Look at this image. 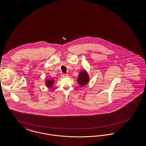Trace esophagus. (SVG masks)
<instances>
[{"label": "esophagus", "mask_w": 146, "mask_h": 146, "mask_svg": "<svg viewBox=\"0 0 146 146\" xmlns=\"http://www.w3.org/2000/svg\"><path fill=\"white\" fill-rule=\"evenodd\" d=\"M61 76H68V74H65V73H62V74H61Z\"/></svg>", "instance_id": "esophagus-1"}]
</instances>
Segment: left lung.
I'll list each match as a JSON object with an SVG mask.
<instances>
[{
	"label": "left lung",
	"mask_w": 146,
	"mask_h": 146,
	"mask_svg": "<svg viewBox=\"0 0 146 146\" xmlns=\"http://www.w3.org/2000/svg\"><path fill=\"white\" fill-rule=\"evenodd\" d=\"M89 77L85 70L81 71L77 78V82L80 85H85L89 82Z\"/></svg>",
	"instance_id": "8db88e82"
}]
</instances>
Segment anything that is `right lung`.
Returning <instances> with one entry per match:
<instances>
[{
    "instance_id": "add662e5",
    "label": "right lung",
    "mask_w": 146,
    "mask_h": 146,
    "mask_svg": "<svg viewBox=\"0 0 146 146\" xmlns=\"http://www.w3.org/2000/svg\"><path fill=\"white\" fill-rule=\"evenodd\" d=\"M54 83V80H46L45 81L46 85L49 88H51L53 85Z\"/></svg>"
}]
</instances>
